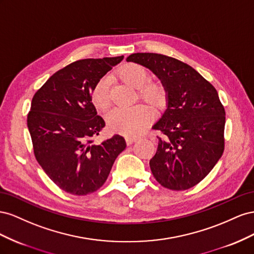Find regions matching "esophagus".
I'll return each mask as SVG.
<instances>
[{
  "instance_id": "esophagus-1",
  "label": "esophagus",
  "mask_w": 254,
  "mask_h": 254,
  "mask_svg": "<svg viewBox=\"0 0 254 254\" xmlns=\"http://www.w3.org/2000/svg\"><path fill=\"white\" fill-rule=\"evenodd\" d=\"M137 139L136 137H132V136H127L126 137V141H127V146H131V144H133L134 142H136Z\"/></svg>"
}]
</instances>
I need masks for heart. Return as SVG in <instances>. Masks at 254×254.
<instances>
[{
  "mask_svg": "<svg viewBox=\"0 0 254 254\" xmlns=\"http://www.w3.org/2000/svg\"><path fill=\"white\" fill-rule=\"evenodd\" d=\"M119 76L122 81L136 89L139 96L152 106L159 107L165 102V91L157 83H148V72L140 64H128L123 67ZM111 81L110 77L100 78L92 89L93 104L100 110L110 104ZM152 120V112L146 105L138 104L132 107H114L106 114V121L112 131L123 135H138Z\"/></svg>",
  "mask_w": 254,
  "mask_h": 254,
  "instance_id": "b5f03b06",
  "label": "heart"
}]
</instances>
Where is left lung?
<instances>
[{"label": "left lung", "instance_id": "1", "mask_svg": "<svg viewBox=\"0 0 254 254\" xmlns=\"http://www.w3.org/2000/svg\"><path fill=\"white\" fill-rule=\"evenodd\" d=\"M127 62L149 69L166 92V110L152 127L164 135L150 161L152 173L168 190L191 188L223 153L226 112L218 92L192 67L172 57L134 53Z\"/></svg>", "mask_w": 254, "mask_h": 254}]
</instances>
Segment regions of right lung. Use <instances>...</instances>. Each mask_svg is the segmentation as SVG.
Masks as SVG:
<instances>
[{"mask_svg": "<svg viewBox=\"0 0 254 254\" xmlns=\"http://www.w3.org/2000/svg\"><path fill=\"white\" fill-rule=\"evenodd\" d=\"M123 57L72 63L55 72L32 100L27 127L35 157L66 192L85 195L98 190L127 148L120 135L100 144L92 140L105 127L91 102L92 89Z\"/></svg>", "mask_w": 254, "mask_h": 254, "instance_id": "1", "label": "right lung"}]
</instances>
